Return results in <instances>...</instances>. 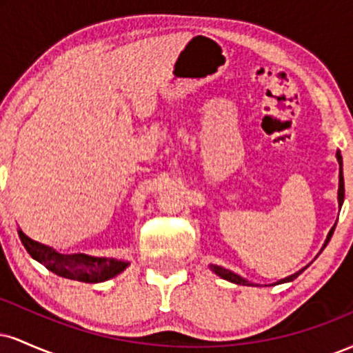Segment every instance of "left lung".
<instances>
[{"mask_svg":"<svg viewBox=\"0 0 353 353\" xmlns=\"http://www.w3.org/2000/svg\"><path fill=\"white\" fill-rule=\"evenodd\" d=\"M335 156H337V161H339V164H340V174H339V196H337V199H339V208H342V204H343V196H345V188H343V174H342V156H340V151H337V154H335ZM334 230H335V225H334V228L330 229L329 236H327L325 242H323L322 250L325 249L327 244H329V241H330L332 234H334ZM322 250H320V252H322ZM320 252H319V254H320ZM307 267H309V265H307ZM307 267H303V269L299 270V272H295V274H292V275H289V277L281 279V281L275 282V283L292 282L294 279H297L299 275H301V274L303 272V270L307 269ZM210 270H212L214 274H217L219 277H221V279H225V281H229V282H232V283H237V285H254L252 282L245 281L244 277H241V275H237V274L230 272L229 269H224V267H221V265H214V264H210ZM255 285H257V283H255Z\"/></svg>","mask_w":353,"mask_h":353,"instance_id":"1","label":"left lung"}]
</instances>
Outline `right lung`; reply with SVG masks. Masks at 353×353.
Segmentation results:
<instances>
[{
	"label": "right lung",
	"mask_w": 353,
	"mask_h": 353,
	"mask_svg": "<svg viewBox=\"0 0 353 353\" xmlns=\"http://www.w3.org/2000/svg\"><path fill=\"white\" fill-rule=\"evenodd\" d=\"M18 236L21 239L24 249L34 261H38L39 264H43L48 270L59 275V277L71 279V281L86 283L106 282L109 279L119 275L129 265L128 261H117L112 257H94V255L88 254H61L52 247L28 237L21 229H18Z\"/></svg>",
	"instance_id": "right-lung-1"
}]
</instances>
